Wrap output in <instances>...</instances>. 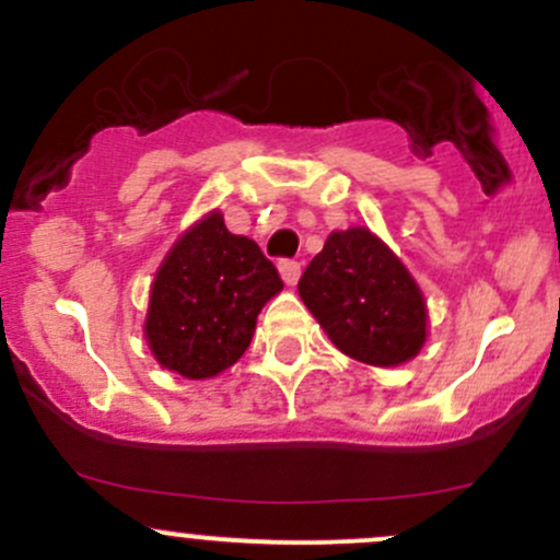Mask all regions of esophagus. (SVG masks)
Here are the masks:
<instances>
[{
	"instance_id": "1",
	"label": "esophagus",
	"mask_w": 560,
	"mask_h": 560,
	"mask_svg": "<svg viewBox=\"0 0 560 560\" xmlns=\"http://www.w3.org/2000/svg\"><path fill=\"white\" fill-rule=\"evenodd\" d=\"M279 273H281V279L287 281V284L295 287L298 279H301V262H295V259H281Z\"/></svg>"
}]
</instances>
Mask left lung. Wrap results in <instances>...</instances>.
I'll list each match as a JSON object with an SVG mask.
<instances>
[{
    "label": "left lung",
    "instance_id": "left-lung-1",
    "mask_svg": "<svg viewBox=\"0 0 560 560\" xmlns=\"http://www.w3.org/2000/svg\"><path fill=\"white\" fill-rule=\"evenodd\" d=\"M298 292L330 341L360 363L389 369L425 343V298L369 228L332 233L303 270Z\"/></svg>",
    "mask_w": 560,
    "mask_h": 560
}]
</instances>
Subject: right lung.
<instances>
[{"instance_id": "obj_1", "label": "right lung", "mask_w": 560, "mask_h": 560, "mask_svg": "<svg viewBox=\"0 0 560 560\" xmlns=\"http://www.w3.org/2000/svg\"><path fill=\"white\" fill-rule=\"evenodd\" d=\"M276 265L219 211L186 230L151 284L145 341L186 380L222 374L252 343L257 314L281 292Z\"/></svg>"}]
</instances>
